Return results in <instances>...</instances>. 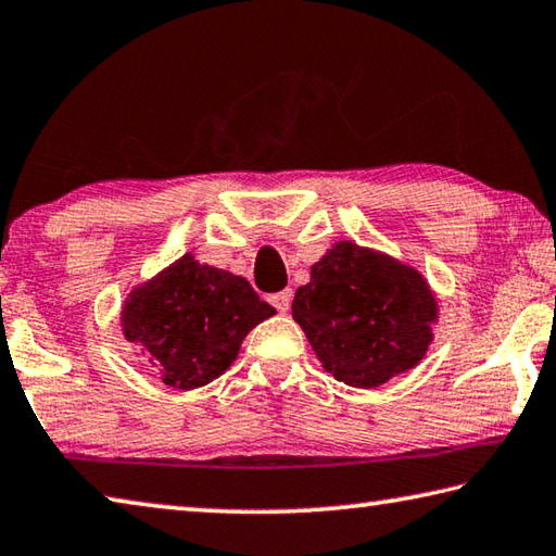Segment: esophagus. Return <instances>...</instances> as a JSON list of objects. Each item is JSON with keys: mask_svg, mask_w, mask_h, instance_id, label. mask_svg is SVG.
Returning a JSON list of instances; mask_svg holds the SVG:
<instances>
[{"mask_svg": "<svg viewBox=\"0 0 556 556\" xmlns=\"http://www.w3.org/2000/svg\"><path fill=\"white\" fill-rule=\"evenodd\" d=\"M290 300H293V290H280V293L270 298V303H273V307L278 309V313L286 315L290 309Z\"/></svg>", "mask_w": 556, "mask_h": 556, "instance_id": "1", "label": "esophagus"}]
</instances>
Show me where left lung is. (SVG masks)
<instances>
[{
	"label": "left lung",
	"mask_w": 556,
	"mask_h": 556,
	"mask_svg": "<svg viewBox=\"0 0 556 556\" xmlns=\"http://www.w3.org/2000/svg\"><path fill=\"white\" fill-rule=\"evenodd\" d=\"M293 319L337 381L378 388L420 364L432 342L437 300L415 268L339 241L298 288Z\"/></svg>",
	"instance_id": "8db88e82"
}]
</instances>
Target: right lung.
<instances>
[{
	"label": "right lung",
	"instance_id": "1",
	"mask_svg": "<svg viewBox=\"0 0 556 556\" xmlns=\"http://www.w3.org/2000/svg\"><path fill=\"white\" fill-rule=\"evenodd\" d=\"M276 315L247 278L202 266L192 253L131 290L122 309L124 337L178 391L207 386L237 358L243 337Z\"/></svg>",
	"mask_w": 556,
	"mask_h": 556
}]
</instances>
